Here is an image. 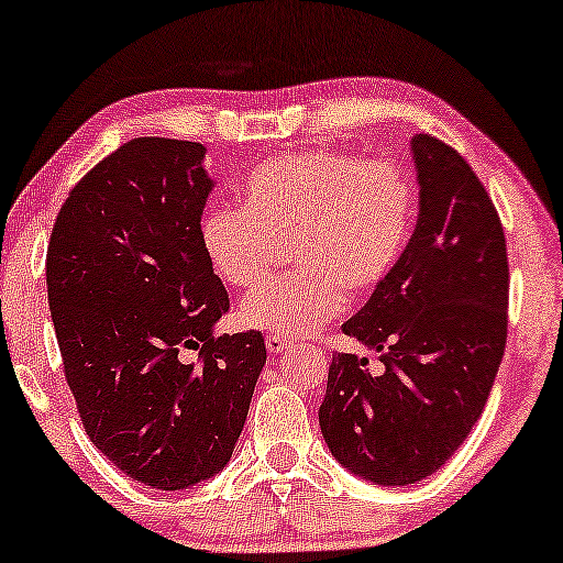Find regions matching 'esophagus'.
I'll return each mask as SVG.
<instances>
[{
    "label": "esophagus",
    "instance_id": "obj_1",
    "mask_svg": "<svg viewBox=\"0 0 563 563\" xmlns=\"http://www.w3.org/2000/svg\"><path fill=\"white\" fill-rule=\"evenodd\" d=\"M264 344H267V352H269V354H280L283 349H288V346H290V341L286 339V335H275V333H269L267 339H264Z\"/></svg>",
    "mask_w": 563,
    "mask_h": 563
}]
</instances>
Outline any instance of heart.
I'll return each instance as SVG.
<instances>
[{
    "mask_svg": "<svg viewBox=\"0 0 563 563\" xmlns=\"http://www.w3.org/2000/svg\"><path fill=\"white\" fill-rule=\"evenodd\" d=\"M243 203L200 217V249L232 288L256 286L288 243L299 269L245 296L238 320L275 335L312 333L394 275L416 224V185L391 161L312 151L264 161Z\"/></svg>",
    "mask_w": 563,
    "mask_h": 563,
    "instance_id": "b5f03b06",
    "label": "heart"
}]
</instances>
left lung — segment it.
<instances>
[{"mask_svg":"<svg viewBox=\"0 0 563 563\" xmlns=\"http://www.w3.org/2000/svg\"><path fill=\"white\" fill-rule=\"evenodd\" d=\"M421 214L389 280L341 331L380 352H339L320 429L352 474L397 487L450 461L479 421L508 339L500 217L468 161L431 134L412 140Z\"/></svg>","mask_w":563,"mask_h":563,"instance_id":"obj_1","label":"left lung"}]
</instances>
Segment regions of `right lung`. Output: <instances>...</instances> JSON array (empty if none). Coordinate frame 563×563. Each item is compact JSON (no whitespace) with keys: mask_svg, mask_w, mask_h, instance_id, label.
I'll return each mask as SVG.
<instances>
[{"mask_svg":"<svg viewBox=\"0 0 563 563\" xmlns=\"http://www.w3.org/2000/svg\"><path fill=\"white\" fill-rule=\"evenodd\" d=\"M200 142L129 140L68 192L47 245L63 371L92 444L153 489L219 474L267 363L260 331L214 335L230 296L198 224Z\"/></svg>","mask_w":563,"mask_h":563,"instance_id":"obj_1","label":"right lung"}]
</instances>
